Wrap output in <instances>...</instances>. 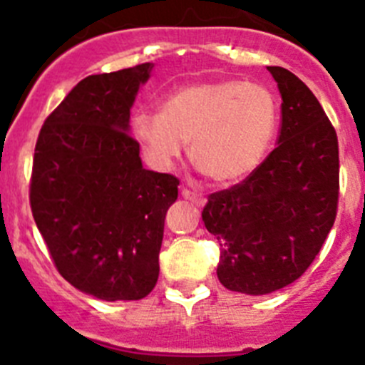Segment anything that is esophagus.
Returning a JSON list of instances; mask_svg holds the SVG:
<instances>
[{"label":"esophagus","mask_w":365,"mask_h":365,"mask_svg":"<svg viewBox=\"0 0 365 365\" xmlns=\"http://www.w3.org/2000/svg\"><path fill=\"white\" fill-rule=\"evenodd\" d=\"M182 196H183V198H185V200L192 202V204H195L196 207H204V205H205V198H204V196L196 195V192L189 191V189H185V187H183V189H182Z\"/></svg>","instance_id":"1"}]
</instances>
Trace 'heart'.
Masks as SVG:
<instances>
[{"label": "heart", "instance_id": "heart-1", "mask_svg": "<svg viewBox=\"0 0 365 365\" xmlns=\"http://www.w3.org/2000/svg\"><path fill=\"white\" fill-rule=\"evenodd\" d=\"M277 126L266 88L235 78L174 90L161 112L139 110L132 132L160 167H170L189 143L192 163L218 185L246 180L264 160Z\"/></svg>", "mask_w": 365, "mask_h": 365}]
</instances>
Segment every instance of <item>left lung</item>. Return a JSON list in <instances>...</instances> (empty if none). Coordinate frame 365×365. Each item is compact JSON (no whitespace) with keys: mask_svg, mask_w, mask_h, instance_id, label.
I'll list each match as a JSON object with an SVG mask.
<instances>
[{"mask_svg":"<svg viewBox=\"0 0 365 365\" xmlns=\"http://www.w3.org/2000/svg\"><path fill=\"white\" fill-rule=\"evenodd\" d=\"M281 93L277 147L239 185L209 196L202 220L220 244L227 290L264 296L305 274L338 205V138L322 104L288 69L270 66Z\"/></svg>","mask_w":365,"mask_h":365,"instance_id":"left-lung-1","label":"left lung"}]
</instances>
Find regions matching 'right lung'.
Listing matches in <instances>:
<instances>
[{
  "label": "right lung",
  "mask_w": 365,
  "mask_h": 365,
  "mask_svg": "<svg viewBox=\"0 0 365 365\" xmlns=\"http://www.w3.org/2000/svg\"><path fill=\"white\" fill-rule=\"evenodd\" d=\"M154 64L90 75L43 123L31 209L60 275L103 301L156 287L167 209L180 182L145 169L130 110Z\"/></svg>",
  "instance_id": "obj_1"
}]
</instances>
